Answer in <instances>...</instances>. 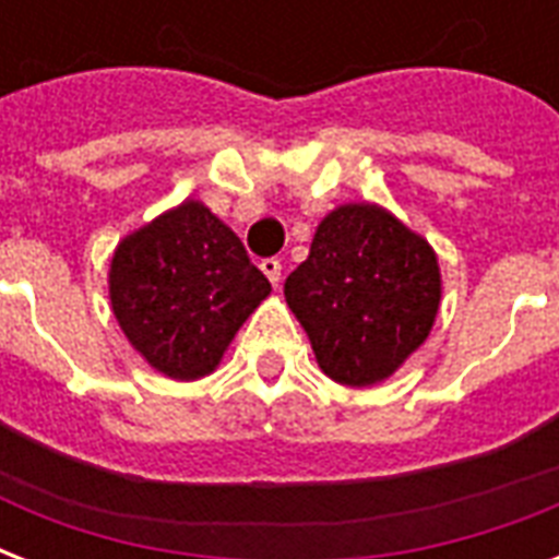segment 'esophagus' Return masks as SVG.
Instances as JSON below:
<instances>
[{"label": "esophagus", "instance_id": "obj_1", "mask_svg": "<svg viewBox=\"0 0 559 559\" xmlns=\"http://www.w3.org/2000/svg\"><path fill=\"white\" fill-rule=\"evenodd\" d=\"M261 270H263V275L272 281V287H278V281H281V261H278V258H263Z\"/></svg>", "mask_w": 559, "mask_h": 559}]
</instances>
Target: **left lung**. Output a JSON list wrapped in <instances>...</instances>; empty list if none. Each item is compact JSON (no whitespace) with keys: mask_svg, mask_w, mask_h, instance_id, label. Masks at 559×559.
<instances>
[{"mask_svg":"<svg viewBox=\"0 0 559 559\" xmlns=\"http://www.w3.org/2000/svg\"><path fill=\"white\" fill-rule=\"evenodd\" d=\"M316 359L342 385H373L424 345L441 301L432 246L377 205H342L284 284Z\"/></svg>","mask_w":559,"mask_h":559,"instance_id":"1","label":"left lung"}]
</instances>
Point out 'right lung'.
<instances>
[{
	"mask_svg": "<svg viewBox=\"0 0 559 559\" xmlns=\"http://www.w3.org/2000/svg\"><path fill=\"white\" fill-rule=\"evenodd\" d=\"M270 289L240 237L197 200L124 237L109 270L121 331L174 380L214 371L237 328Z\"/></svg>",
	"mask_w": 559,
	"mask_h": 559,
	"instance_id": "1",
	"label": "right lung"
}]
</instances>
